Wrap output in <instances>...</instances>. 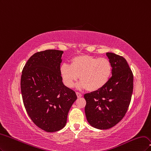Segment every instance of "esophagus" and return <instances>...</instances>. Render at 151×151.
Masks as SVG:
<instances>
[{"instance_id": "obj_1", "label": "esophagus", "mask_w": 151, "mask_h": 151, "mask_svg": "<svg viewBox=\"0 0 151 151\" xmlns=\"http://www.w3.org/2000/svg\"><path fill=\"white\" fill-rule=\"evenodd\" d=\"M76 95H77V96H78V98H80V97H81L82 96V94L81 93H79V92H76Z\"/></svg>"}]
</instances>
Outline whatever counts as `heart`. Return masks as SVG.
Returning a JSON list of instances; mask_svg holds the SVG:
<instances>
[{"label":"heart","mask_w":151,"mask_h":151,"mask_svg":"<svg viewBox=\"0 0 151 151\" xmlns=\"http://www.w3.org/2000/svg\"><path fill=\"white\" fill-rule=\"evenodd\" d=\"M112 65L106 58L80 55L73 58L70 65L63 63L60 66V75L64 84L72 87L78 79L81 88L93 91L104 86L112 73Z\"/></svg>","instance_id":"obj_1"}]
</instances>
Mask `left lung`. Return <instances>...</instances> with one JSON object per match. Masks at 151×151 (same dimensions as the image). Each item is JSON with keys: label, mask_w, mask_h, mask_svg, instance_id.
Listing matches in <instances>:
<instances>
[{"label": "left lung", "mask_w": 151, "mask_h": 151, "mask_svg": "<svg viewBox=\"0 0 151 151\" xmlns=\"http://www.w3.org/2000/svg\"><path fill=\"white\" fill-rule=\"evenodd\" d=\"M112 65V76L100 90L84 95L85 111L88 123L96 129H109L124 118L133 91L134 76L122 56L106 52Z\"/></svg>", "instance_id": "obj_1"}]
</instances>
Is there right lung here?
<instances>
[{
    "label": "right lung",
    "instance_id": "right-lung-1",
    "mask_svg": "<svg viewBox=\"0 0 151 151\" xmlns=\"http://www.w3.org/2000/svg\"><path fill=\"white\" fill-rule=\"evenodd\" d=\"M63 51L47 50L34 54L22 71L21 90L24 107L39 128L47 132L65 127L77 99L65 86L60 75Z\"/></svg>",
    "mask_w": 151,
    "mask_h": 151
}]
</instances>
